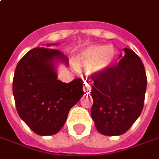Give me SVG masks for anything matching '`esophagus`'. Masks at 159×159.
I'll use <instances>...</instances> for the list:
<instances>
[{
	"instance_id": "obj_1",
	"label": "esophagus",
	"mask_w": 159,
	"mask_h": 159,
	"mask_svg": "<svg viewBox=\"0 0 159 159\" xmlns=\"http://www.w3.org/2000/svg\"><path fill=\"white\" fill-rule=\"evenodd\" d=\"M91 90V85L90 83H89V82H84V84H83V91L86 93V94H89Z\"/></svg>"
}]
</instances>
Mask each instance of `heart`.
<instances>
[{
	"label": "heart",
	"mask_w": 159,
	"mask_h": 159,
	"mask_svg": "<svg viewBox=\"0 0 159 159\" xmlns=\"http://www.w3.org/2000/svg\"><path fill=\"white\" fill-rule=\"evenodd\" d=\"M115 56L116 52L111 45H89L76 54L74 64L77 68H90V71L96 75L110 68Z\"/></svg>",
	"instance_id": "heart-1"
}]
</instances>
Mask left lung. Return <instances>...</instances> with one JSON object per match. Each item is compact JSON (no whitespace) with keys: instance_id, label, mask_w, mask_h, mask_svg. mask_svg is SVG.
I'll return each mask as SVG.
<instances>
[{"instance_id":"8db88e82","label":"left lung","mask_w":159,"mask_h":159,"mask_svg":"<svg viewBox=\"0 0 159 159\" xmlns=\"http://www.w3.org/2000/svg\"><path fill=\"white\" fill-rule=\"evenodd\" d=\"M117 65L91 77V116L100 134L117 136L126 133L140 115L147 78L140 57L124 48Z\"/></svg>"}]
</instances>
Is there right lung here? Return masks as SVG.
<instances>
[{
  "label": "right lung",
  "instance_id": "1",
  "mask_svg": "<svg viewBox=\"0 0 159 159\" xmlns=\"http://www.w3.org/2000/svg\"><path fill=\"white\" fill-rule=\"evenodd\" d=\"M58 61L69 65L67 57L60 51L37 47L22 57L14 71L13 93L18 114L41 136L57 134L64 126L70 109L83 95L82 79L69 83L57 79Z\"/></svg>",
  "mask_w": 159,
  "mask_h": 159
}]
</instances>
